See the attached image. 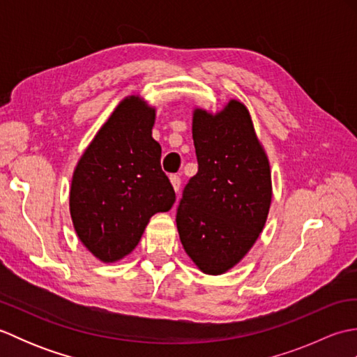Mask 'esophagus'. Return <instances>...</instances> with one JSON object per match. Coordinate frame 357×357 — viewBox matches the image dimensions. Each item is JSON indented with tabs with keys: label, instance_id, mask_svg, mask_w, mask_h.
<instances>
[{
	"label": "esophagus",
	"instance_id": "34e87169",
	"mask_svg": "<svg viewBox=\"0 0 357 357\" xmlns=\"http://www.w3.org/2000/svg\"><path fill=\"white\" fill-rule=\"evenodd\" d=\"M170 183H172V185H173V188H174V192H179V188H181V178L178 176V174H172L170 176Z\"/></svg>",
	"mask_w": 357,
	"mask_h": 357
}]
</instances>
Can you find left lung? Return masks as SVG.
<instances>
[{
  "instance_id": "1",
  "label": "left lung",
  "mask_w": 357,
  "mask_h": 357,
  "mask_svg": "<svg viewBox=\"0 0 357 357\" xmlns=\"http://www.w3.org/2000/svg\"><path fill=\"white\" fill-rule=\"evenodd\" d=\"M198 173L181 199L176 227L188 257L206 275H224L259 238L273 188L268 156L250 112L230 100L211 113L193 109Z\"/></svg>"
}]
</instances>
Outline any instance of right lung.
<instances>
[{
  "mask_svg": "<svg viewBox=\"0 0 357 357\" xmlns=\"http://www.w3.org/2000/svg\"><path fill=\"white\" fill-rule=\"evenodd\" d=\"M156 107L128 95L96 132L75 167L70 216L79 241L101 262L130 255L150 218L169 211L174 190L151 136Z\"/></svg>",
  "mask_w": 357,
  "mask_h": 357,
  "instance_id": "1",
  "label": "right lung"
}]
</instances>
